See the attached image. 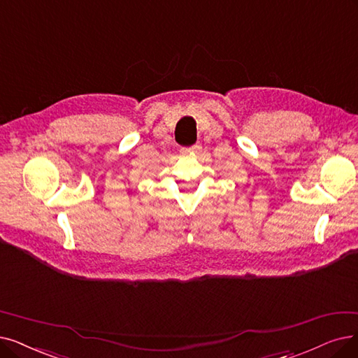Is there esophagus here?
<instances>
[{
    "mask_svg": "<svg viewBox=\"0 0 358 358\" xmlns=\"http://www.w3.org/2000/svg\"><path fill=\"white\" fill-rule=\"evenodd\" d=\"M188 151H191V152H199V151H201V145H199V144H194L191 148H188Z\"/></svg>",
    "mask_w": 358,
    "mask_h": 358,
    "instance_id": "obj_1",
    "label": "esophagus"
}]
</instances>
